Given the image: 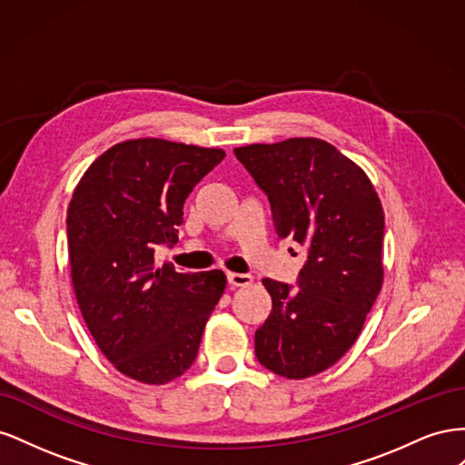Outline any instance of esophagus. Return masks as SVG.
<instances>
[{
  "label": "esophagus",
  "mask_w": 465,
  "mask_h": 465,
  "mask_svg": "<svg viewBox=\"0 0 465 465\" xmlns=\"http://www.w3.org/2000/svg\"><path fill=\"white\" fill-rule=\"evenodd\" d=\"M227 281L231 287H248L254 281V277L250 273H227Z\"/></svg>",
  "instance_id": "esophagus-1"
}]
</instances>
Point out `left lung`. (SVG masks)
<instances>
[{
    "mask_svg": "<svg viewBox=\"0 0 465 465\" xmlns=\"http://www.w3.org/2000/svg\"><path fill=\"white\" fill-rule=\"evenodd\" d=\"M234 154L267 195L277 238L306 248L297 287L262 279L272 312L256 330V357L279 376H314L355 343L382 287V203L367 174L322 139Z\"/></svg>",
    "mask_w": 465,
    "mask_h": 465,
    "instance_id": "left-lung-1",
    "label": "left lung"
}]
</instances>
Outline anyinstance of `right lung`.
Returning a JSON list of instances; mask_svg holds the SVG:
<instances>
[{"mask_svg":"<svg viewBox=\"0 0 465 465\" xmlns=\"http://www.w3.org/2000/svg\"><path fill=\"white\" fill-rule=\"evenodd\" d=\"M224 159L223 149L132 139L103 153L67 209L72 281L87 328L114 367L166 384L198 357L227 277L154 262L178 242L184 202Z\"/></svg>","mask_w":465,"mask_h":465,"instance_id":"right-lung-1","label":"right lung"}]
</instances>
